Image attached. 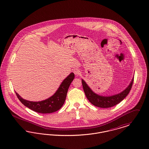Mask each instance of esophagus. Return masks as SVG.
<instances>
[{"label":"esophagus","instance_id":"34e87169","mask_svg":"<svg viewBox=\"0 0 149 149\" xmlns=\"http://www.w3.org/2000/svg\"><path fill=\"white\" fill-rule=\"evenodd\" d=\"M74 72L76 75H79V74L80 73V71L78 69H75L74 70Z\"/></svg>","mask_w":149,"mask_h":149}]
</instances>
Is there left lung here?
<instances>
[{"label": "left lung", "mask_w": 149, "mask_h": 149, "mask_svg": "<svg viewBox=\"0 0 149 149\" xmlns=\"http://www.w3.org/2000/svg\"><path fill=\"white\" fill-rule=\"evenodd\" d=\"M133 79L134 77L129 86L122 92L110 96H103L95 93L83 79H81V83L85 95L92 104L101 108H109L120 103L128 95L131 89Z\"/></svg>", "instance_id": "8db88e82"}]
</instances>
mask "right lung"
<instances>
[{
    "label": "right lung",
    "instance_id": "right-lung-1",
    "mask_svg": "<svg viewBox=\"0 0 149 149\" xmlns=\"http://www.w3.org/2000/svg\"><path fill=\"white\" fill-rule=\"evenodd\" d=\"M75 75L71 72L63 80L57 91L49 98L41 101L34 102L22 98L17 93L16 94L21 102L36 113L49 114L54 113L61 108L65 101L68 89L74 79Z\"/></svg>",
    "mask_w": 149,
    "mask_h": 149
}]
</instances>
